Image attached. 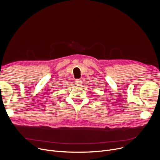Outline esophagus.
Segmentation results:
<instances>
[{
	"instance_id": "1",
	"label": "esophagus",
	"mask_w": 160,
	"mask_h": 160,
	"mask_svg": "<svg viewBox=\"0 0 160 160\" xmlns=\"http://www.w3.org/2000/svg\"><path fill=\"white\" fill-rule=\"evenodd\" d=\"M75 82L76 86H80L81 85H82V81L80 80H79V79L75 80V82Z\"/></svg>"
}]
</instances>
